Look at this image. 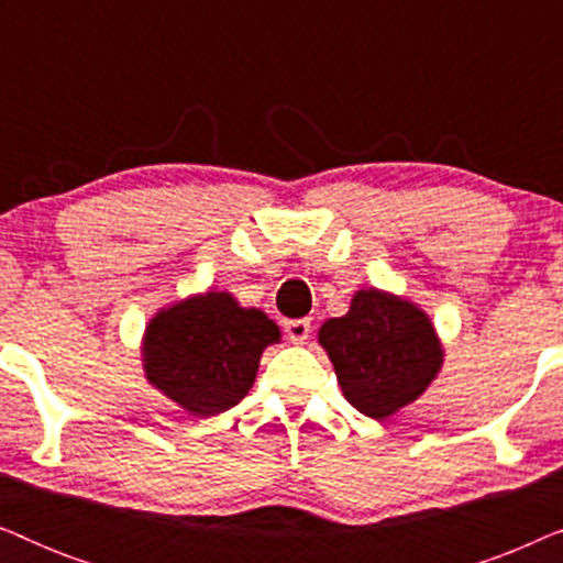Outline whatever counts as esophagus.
<instances>
[{
	"instance_id": "1",
	"label": "esophagus",
	"mask_w": 563,
	"mask_h": 563,
	"mask_svg": "<svg viewBox=\"0 0 563 563\" xmlns=\"http://www.w3.org/2000/svg\"><path fill=\"white\" fill-rule=\"evenodd\" d=\"M284 333L295 345H302L310 338V320H287L284 322Z\"/></svg>"
}]
</instances>
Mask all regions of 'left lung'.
Segmentation results:
<instances>
[{
    "label": "left lung",
    "mask_w": 563,
    "mask_h": 563,
    "mask_svg": "<svg viewBox=\"0 0 563 563\" xmlns=\"http://www.w3.org/2000/svg\"><path fill=\"white\" fill-rule=\"evenodd\" d=\"M318 341L333 361L343 397L374 420L415 402L443 364L428 314L379 289L356 291L343 318L322 322Z\"/></svg>",
    "instance_id": "8db88e82"
}]
</instances>
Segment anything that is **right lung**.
I'll return each mask as SVG.
<instances>
[{
	"label": "right lung",
	"mask_w": 563,
	"mask_h": 563,
	"mask_svg": "<svg viewBox=\"0 0 563 563\" xmlns=\"http://www.w3.org/2000/svg\"><path fill=\"white\" fill-rule=\"evenodd\" d=\"M279 328L228 291H205L161 310L143 338L145 379L199 418L235 407L256 382Z\"/></svg>",
	"instance_id": "1"
}]
</instances>
